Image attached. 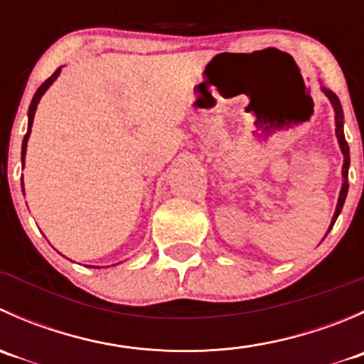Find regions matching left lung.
Here are the masks:
<instances>
[{
    "label": "left lung",
    "mask_w": 364,
    "mask_h": 364,
    "mask_svg": "<svg viewBox=\"0 0 364 364\" xmlns=\"http://www.w3.org/2000/svg\"><path fill=\"white\" fill-rule=\"evenodd\" d=\"M322 93L328 97V100L331 102L333 105V111H335V132H336V139H338V146L341 149V155H343V167H341V178H343V183H341V190H340V196H338V204H336V209H335V215H333L331 218V225H329L328 232L331 230V227L335 225L336 218H338L341 208H343V203H345V197H347V192H348V165H350V151H348V144L347 141H345V135H343V109H341V104L338 100V97H336L335 93H333L331 90H328V87L321 86ZM326 232V234H328Z\"/></svg>",
    "instance_id": "1"
}]
</instances>
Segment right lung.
<instances>
[{
  "label": "right lung",
  "mask_w": 364,
  "mask_h": 364,
  "mask_svg": "<svg viewBox=\"0 0 364 364\" xmlns=\"http://www.w3.org/2000/svg\"><path fill=\"white\" fill-rule=\"evenodd\" d=\"M61 68L63 67H60L56 70V72L53 73V75L49 77V79L46 80V82L42 84V86L38 87V90H36V93H35V97H33V100H31V104H29V111H28V132H26V135H24V139H23V151H21V161H23V167H24V159H26V148H28V141H29V134H31V127H33V117H35V112H36V107H38V102H40V98L43 97V93H46L47 90H49L50 86H53V82L54 80L58 79V77H60V73H61ZM21 185H23V190H24V183H21ZM91 267H97V266H91Z\"/></svg>",
  "instance_id": "right-lung-1"
}]
</instances>
